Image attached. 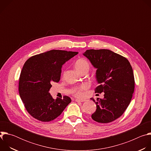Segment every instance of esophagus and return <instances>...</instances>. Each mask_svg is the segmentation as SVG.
<instances>
[{"instance_id":"esophagus-1","label":"esophagus","mask_w":151,"mask_h":151,"mask_svg":"<svg viewBox=\"0 0 151 151\" xmlns=\"http://www.w3.org/2000/svg\"><path fill=\"white\" fill-rule=\"evenodd\" d=\"M75 101H77V102H79H79H83V101H85L86 100L85 99H76Z\"/></svg>"}]
</instances>
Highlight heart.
<instances>
[{
	"label": "heart",
	"instance_id": "b5f03b06",
	"mask_svg": "<svg viewBox=\"0 0 151 151\" xmlns=\"http://www.w3.org/2000/svg\"><path fill=\"white\" fill-rule=\"evenodd\" d=\"M75 66L76 69L80 73L86 70L88 71L90 67L88 61L82 58H79L76 61ZM87 88L88 85L87 84H82L73 88L72 90V94L77 97H81L83 95V91Z\"/></svg>",
	"mask_w": 151,
	"mask_h": 151
}]
</instances>
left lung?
I'll list each match as a JSON object with an SVG mask.
<instances>
[{
  "label": "left lung",
  "instance_id": "left-lung-1",
  "mask_svg": "<svg viewBox=\"0 0 151 151\" xmlns=\"http://www.w3.org/2000/svg\"><path fill=\"white\" fill-rule=\"evenodd\" d=\"M83 55L97 68L99 85L95 93L104 92V99L97 98L93 120L108 123L119 118L130 104L134 91V77L130 62L124 57L106 49L88 50Z\"/></svg>",
  "mask_w": 151,
  "mask_h": 151
}]
</instances>
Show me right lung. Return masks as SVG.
I'll return each instance as SVG.
<instances>
[{
	"mask_svg": "<svg viewBox=\"0 0 151 151\" xmlns=\"http://www.w3.org/2000/svg\"><path fill=\"white\" fill-rule=\"evenodd\" d=\"M78 52L52 50L30 57L21 72L18 90L28 113L34 118L48 122L61 115L71 99H54L48 93L52 82L60 79L61 67Z\"/></svg>",
	"mask_w": 151,
	"mask_h": 151,
	"instance_id": "right-lung-1",
	"label": "right lung"
}]
</instances>
